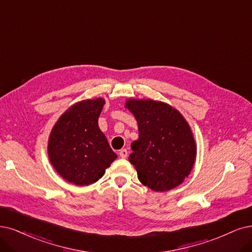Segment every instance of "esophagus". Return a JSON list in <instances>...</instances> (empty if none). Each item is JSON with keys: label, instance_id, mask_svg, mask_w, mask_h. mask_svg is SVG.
Segmentation results:
<instances>
[{"label": "esophagus", "instance_id": "34e87169", "mask_svg": "<svg viewBox=\"0 0 252 252\" xmlns=\"http://www.w3.org/2000/svg\"><path fill=\"white\" fill-rule=\"evenodd\" d=\"M119 156L123 158V159H126V158L127 157V151L126 150V148H124V150L119 151Z\"/></svg>", "mask_w": 252, "mask_h": 252}]
</instances>
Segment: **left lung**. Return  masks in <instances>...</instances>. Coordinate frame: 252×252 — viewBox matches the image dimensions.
Wrapping results in <instances>:
<instances>
[{
    "label": "left lung",
    "mask_w": 252,
    "mask_h": 252,
    "mask_svg": "<svg viewBox=\"0 0 252 252\" xmlns=\"http://www.w3.org/2000/svg\"><path fill=\"white\" fill-rule=\"evenodd\" d=\"M126 108L134 114L139 128L128 158L139 181L157 192L178 187L190 174L196 158L190 126L178 110L162 101L131 98Z\"/></svg>",
    "instance_id": "obj_1"
}]
</instances>
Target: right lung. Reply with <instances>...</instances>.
<instances>
[{
  "label": "right lung",
  "mask_w": 252,
  "mask_h": 252,
  "mask_svg": "<svg viewBox=\"0 0 252 252\" xmlns=\"http://www.w3.org/2000/svg\"><path fill=\"white\" fill-rule=\"evenodd\" d=\"M105 99H86L71 106L55 124L48 144L50 161L64 180L88 186L105 174L117 155L98 127Z\"/></svg>",
  "instance_id": "1"
}]
</instances>
